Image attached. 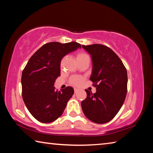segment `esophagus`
I'll return each instance as SVG.
<instances>
[{"instance_id":"esophagus-1","label":"esophagus","mask_w":153,"mask_h":153,"mask_svg":"<svg viewBox=\"0 0 153 153\" xmlns=\"http://www.w3.org/2000/svg\"><path fill=\"white\" fill-rule=\"evenodd\" d=\"M78 90H79V89H78V88H74V92H75V93H76V92H78Z\"/></svg>"}]
</instances>
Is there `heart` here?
<instances>
[{
	"label": "heart",
	"instance_id": "obj_1",
	"mask_svg": "<svg viewBox=\"0 0 153 153\" xmlns=\"http://www.w3.org/2000/svg\"><path fill=\"white\" fill-rule=\"evenodd\" d=\"M87 56V55H86L85 53H78L76 56V59L78 60V59L84 57V56ZM83 81H84V79H83L82 77H71L70 79V84L75 85V86H79V85H81L82 84Z\"/></svg>",
	"mask_w": 153,
	"mask_h": 153
}]
</instances>
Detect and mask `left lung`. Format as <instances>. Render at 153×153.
<instances>
[{"label": "left lung", "mask_w": 153, "mask_h": 153, "mask_svg": "<svg viewBox=\"0 0 153 153\" xmlns=\"http://www.w3.org/2000/svg\"><path fill=\"white\" fill-rule=\"evenodd\" d=\"M92 60L90 79L97 92L85 90L86 99L82 108L86 117L96 123H105L117 115L127 94L128 74L119 56L107 46L94 44L82 46Z\"/></svg>", "instance_id": "1"}]
</instances>
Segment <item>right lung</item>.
Listing matches in <instances>:
<instances>
[{
    "mask_svg": "<svg viewBox=\"0 0 153 153\" xmlns=\"http://www.w3.org/2000/svg\"><path fill=\"white\" fill-rule=\"evenodd\" d=\"M81 45L76 42L46 43L31 56L22 72V97L28 111L36 120L51 123L63 113L74 93L67 86L61 91L54 87L61 75V61Z\"/></svg>",
    "mask_w": 153,
    "mask_h": 153,
    "instance_id": "1",
    "label": "right lung"
}]
</instances>
